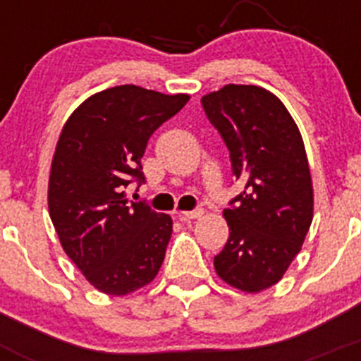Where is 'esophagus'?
<instances>
[{
  "label": "esophagus",
  "mask_w": 361,
  "mask_h": 361,
  "mask_svg": "<svg viewBox=\"0 0 361 361\" xmlns=\"http://www.w3.org/2000/svg\"><path fill=\"white\" fill-rule=\"evenodd\" d=\"M204 215L202 209H195V212H180L178 213V216H180V220H193V219H200V216Z\"/></svg>",
  "instance_id": "esophagus-1"
}]
</instances>
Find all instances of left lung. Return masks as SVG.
Masks as SVG:
<instances>
[{
	"label": "left lung",
	"mask_w": 361,
	"mask_h": 361,
	"mask_svg": "<svg viewBox=\"0 0 361 361\" xmlns=\"http://www.w3.org/2000/svg\"><path fill=\"white\" fill-rule=\"evenodd\" d=\"M200 103L228 146L233 175L245 184L224 209L229 238L215 271L238 291L260 293L282 280L311 228L304 139L286 104L262 86L226 85Z\"/></svg>",
	"instance_id": "8db88e82"
}]
</instances>
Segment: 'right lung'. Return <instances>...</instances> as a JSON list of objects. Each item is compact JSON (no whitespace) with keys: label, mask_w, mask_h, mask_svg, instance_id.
Here are the masks:
<instances>
[{"label":"right lung","mask_w":361,"mask_h":361,"mask_svg":"<svg viewBox=\"0 0 361 361\" xmlns=\"http://www.w3.org/2000/svg\"><path fill=\"white\" fill-rule=\"evenodd\" d=\"M188 101V94L121 85L85 99L63 124L50 166L49 213L65 253L104 295H130L161 269L173 220L128 202L124 188L130 178L145 180L148 139Z\"/></svg>","instance_id":"right-lung-1"}]
</instances>
